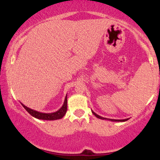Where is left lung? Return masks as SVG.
Returning <instances> with one entry per match:
<instances>
[{
    "instance_id": "8db88e82",
    "label": "left lung",
    "mask_w": 160,
    "mask_h": 160,
    "mask_svg": "<svg viewBox=\"0 0 160 160\" xmlns=\"http://www.w3.org/2000/svg\"><path fill=\"white\" fill-rule=\"evenodd\" d=\"M92 113L93 114H94L95 117H97V118L101 119V120H110V121H113V122H125V121H127L128 120V118L125 119V120H113V119H108V118H104V117H101V116L98 115L97 113H95L93 111H92Z\"/></svg>"
}]
</instances>
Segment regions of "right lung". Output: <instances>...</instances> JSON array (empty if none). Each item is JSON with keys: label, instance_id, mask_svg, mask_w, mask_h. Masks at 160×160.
<instances>
[{"label": "right lung", "instance_id": "obj_1", "mask_svg": "<svg viewBox=\"0 0 160 160\" xmlns=\"http://www.w3.org/2000/svg\"><path fill=\"white\" fill-rule=\"evenodd\" d=\"M22 104V103H21ZM22 105L23 106V108H25L26 111L30 113L32 117H35L37 119H39V120H59L62 119L64 116L65 115L66 111H67V107H68V99H67V95L65 96V102H64L63 105L62 106V108L56 112H53V113H42V112H39L34 111V110L31 109V108L26 107L25 105H24L23 104H22Z\"/></svg>", "mask_w": 160, "mask_h": 160}]
</instances>
